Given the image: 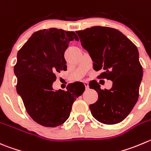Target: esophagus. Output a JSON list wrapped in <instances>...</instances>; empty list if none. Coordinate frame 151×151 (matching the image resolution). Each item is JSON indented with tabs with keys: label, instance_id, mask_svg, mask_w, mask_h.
I'll return each instance as SVG.
<instances>
[{
	"label": "esophagus",
	"instance_id": "obj_1",
	"mask_svg": "<svg viewBox=\"0 0 151 151\" xmlns=\"http://www.w3.org/2000/svg\"><path fill=\"white\" fill-rule=\"evenodd\" d=\"M84 85H85V86H86V89H88L89 88V84H88V82H84Z\"/></svg>",
	"mask_w": 151,
	"mask_h": 151
}]
</instances>
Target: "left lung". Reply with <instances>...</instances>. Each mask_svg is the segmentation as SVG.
Returning <instances> with one entry per match:
<instances>
[{"mask_svg": "<svg viewBox=\"0 0 151 151\" xmlns=\"http://www.w3.org/2000/svg\"><path fill=\"white\" fill-rule=\"evenodd\" d=\"M77 34L81 45L90 55L99 78L113 82L109 90L101 89L95 80L90 88L98 93V100L89 105L91 114L106 125L119 123L128 116L139 98L143 70L137 46L119 30L93 26Z\"/></svg>", "mask_w": 151, "mask_h": 151, "instance_id": "obj_1", "label": "left lung"}]
</instances>
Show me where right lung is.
<instances>
[{"label": "right lung", "mask_w": 151, "mask_h": 151, "mask_svg": "<svg viewBox=\"0 0 151 151\" xmlns=\"http://www.w3.org/2000/svg\"><path fill=\"white\" fill-rule=\"evenodd\" d=\"M74 40H79L74 32L43 29L35 32L17 52L14 67L17 92L29 116L43 126L64 123L74 102L86 88L81 82L71 83L66 91L52 88L55 74L67 70L64 52Z\"/></svg>", "instance_id": "add662e5"}]
</instances>
